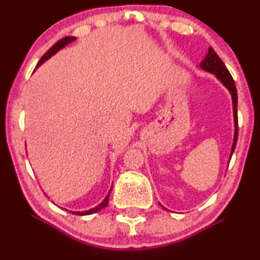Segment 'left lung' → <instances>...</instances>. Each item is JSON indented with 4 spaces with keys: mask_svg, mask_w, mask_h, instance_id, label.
Instances as JSON below:
<instances>
[{
    "mask_svg": "<svg viewBox=\"0 0 260 260\" xmlns=\"http://www.w3.org/2000/svg\"><path fill=\"white\" fill-rule=\"evenodd\" d=\"M202 70L207 71L209 73L215 74V77L220 82L222 83L225 88H228L232 98V106H234V121H235V137H234V143H232L231 148V154L230 157L234 154L236 144H237V137H238V118H237V90H236L235 80L230 74L229 70L226 68V66L221 61V58L216 55V52L214 51L211 47H209L208 55L205 56V58L203 59L201 63Z\"/></svg>",
    "mask_w": 260,
    "mask_h": 260,
    "instance_id": "obj_1",
    "label": "left lung"
}]
</instances>
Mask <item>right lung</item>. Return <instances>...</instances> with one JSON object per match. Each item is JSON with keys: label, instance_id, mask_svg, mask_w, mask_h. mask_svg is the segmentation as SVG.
Listing matches in <instances>:
<instances>
[{"label": "right lung", "instance_id": "1", "mask_svg": "<svg viewBox=\"0 0 260 260\" xmlns=\"http://www.w3.org/2000/svg\"><path fill=\"white\" fill-rule=\"evenodd\" d=\"M74 40H76V38H74V37H66L63 39H61V40H59V41H57V43L53 45L51 49H49V51L45 53L43 57L40 58V61H39L37 68L39 67V66L43 64L45 61H47V59L51 57V56L55 55L56 52H58L59 50L63 49L66 45L72 43V41H74ZM37 68H35V70H37ZM111 189H112V188H111ZM111 189L109 190V193H107V196L105 197V199H104V201L101 202L99 205H96V207H95V208L89 209V210H86V211H70V213L77 214V215H90V214H94V213H96V211L101 210V209L106 208L107 204H109V197H110V193H111Z\"/></svg>", "mask_w": 260, "mask_h": 260}]
</instances>
